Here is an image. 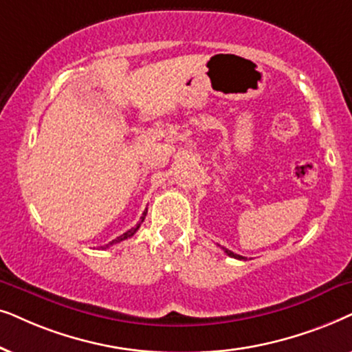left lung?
<instances>
[{
  "mask_svg": "<svg viewBox=\"0 0 352 352\" xmlns=\"http://www.w3.org/2000/svg\"><path fill=\"white\" fill-rule=\"evenodd\" d=\"M223 251H225V252H227V254H228V256H230V257H235V259H240V261H243V259H245V257H243V256H240V254H235V252H232V251L225 250V248H223Z\"/></svg>",
  "mask_w": 352,
  "mask_h": 352,
  "instance_id": "obj_1",
  "label": "left lung"
}]
</instances>
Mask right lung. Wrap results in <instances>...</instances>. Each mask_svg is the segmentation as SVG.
Masks as SVG:
<instances>
[{"mask_svg":"<svg viewBox=\"0 0 352 352\" xmlns=\"http://www.w3.org/2000/svg\"><path fill=\"white\" fill-rule=\"evenodd\" d=\"M146 212H148V209H144V212H143V215H142V217H140V219H142V220H140V222L137 223V227L130 228V230H127V232H125V233H124V235L117 236V238H116V240H112L111 243H107V245H106L104 248H109V246H112V245H114V243H120V241L127 240V238H130V236H133V235H135V233H137V230H138V228H140V225H142V223H143V220H144V217H146Z\"/></svg>","mask_w":352,"mask_h":352,"instance_id":"add662e5","label":"right lung"}]
</instances>
